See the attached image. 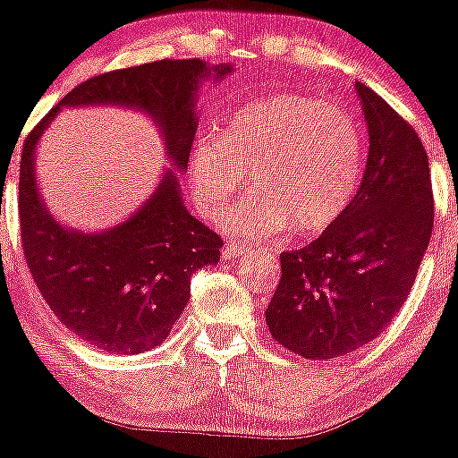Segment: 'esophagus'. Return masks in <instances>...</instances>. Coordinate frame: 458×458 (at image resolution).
Returning a JSON list of instances; mask_svg holds the SVG:
<instances>
[{"label":"esophagus","instance_id":"1","mask_svg":"<svg viewBox=\"0 0 458 458\" xmlns=\"http://www.w3.org/2000/svg\"><path fill=\"white\" fill-rule=\"evenodd\" d=\"M246 253V249L242 244H230L228 249H225V255H228V258H239V255H244Z\"/></svg>","mask_w":458,"mask_h":458}]
</instances>
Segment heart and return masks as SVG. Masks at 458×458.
I'll list each match as a JSON object with an SVG mask.
<instances>
[{"label":"heart","instance_id":"1","mask_svg":"<svg viewBox=\"0 0 458 458\" xmlns=\"http://www.w3.org/2000/svg\"><path fill=\"white\" fill-rule=\"evenodd\" d=\"M250 171L253 191L224 216L234 237L271 239L285 228L317 234L347 212L360 184L362 139L347 111L310 96L246 102L224 131L203 130L189 150V191L219 216Z\"/></svg>","mask_w":458,"mask_h":458}]
</instances>
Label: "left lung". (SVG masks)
I'll use <instances>...</instances> for the list:
<instances>
[{
    "label": "left lung",
    "mask_w": 458,
    "mask_h": 458,
    "mask_svg": "<svg viewBox=\"0 0 458 458\" xmlns=\"http://www.w3.org/2000/svg\"><path fill=\"white\" fill-rule=\"evenodd\" d=\"M369 131L352 205L319 239L280 255L267 306L274 340L312 360L372 342L403 306L434 228L429 159L413 127L356 81Z\"/></svg>",
    "instance_id": "1"
}]
</instances>
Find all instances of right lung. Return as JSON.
Segmentation results:
<instances>
[{
	"label": "right lung",
	"mask_w": 458,
	"mask_h": 458,
	"mask_svg": "<svg viewBox=\"0 0 458 458\" xmlns=\"http://www.w3.org/2000/svg\"><path fill=\"white\" fill-rule=\"evenodd\" d=\"M228 64L164 59L111 70L72 89L29 131L20 159V233L36 287L68 331L105 352L141 353L166 340L187 308L193 271L216 265L221 237L193 219L180 199L175 168L187 171L199 130L196 90ZM118 104L148 113L163 130L171 172L148 204L105 233H77L47 212L35 187L33 157L61 106Z\"/></svg>",
	"instance_id": "1"
}]
</instances>
